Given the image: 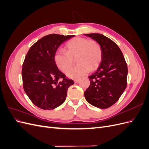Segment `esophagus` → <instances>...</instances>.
Masks as SVG:
<instances>
[{
  "label": "esophagus",
  "mask_w": 149,
  "mask_h": 149,
  "mask_svg": "<svg viewBox=\"0 0 149 149\" xmlns=\"http://www.w3.org/2000/svg\"><path fill=\"white\" fill-rule=\"evenodd\" d=\"M74 81L75 83H78L79 81V79H74Z\"/></svg>",
  "instance_id": "esophagus-1"
}]
</instances>
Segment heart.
<instances>
[{
	"label": "heart",
	"mask_w": 149,
	"mask_h": 149,
	"mask_svg": "<svg viewBox=\"0 0 149 149\" xmlns=\"http://www.w3.org/2000/svg\"><path fill=\"white\" fill-rule=\"evenodd\" d=\"M66 52L58 49L54 55V60L61 71L66 72L73 65L76 58L78 65L67 72L71 78H77L95 70L100 65L102 57L101 47L96 40L84 37H76L66 44Z\"/></svg>",
	"instance_id": "b5f03b06"
}]
</instances>
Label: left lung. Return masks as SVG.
I'll list each match as a JSON object with an SVG mask.
<instances>
[{
    "instance_id": "8db88e82",
    "label": "left lung",
    "mask_w": 149,
    "mask_h": 149,
    "mask_svg": "<svg viewBox=\"0 0 149 149\" xmlns=\"http://www.w3.org/2000/svg\"><path fill=\"white\" fill-rule=\"evenodd\" d=\"M85 35L100 45L102 57L96 71L88 77L90 85L84 96L91 105L106 109L119 100L127 87V65L120 49L112 40L100 33Z\"/></svg>"
}]
</instances>
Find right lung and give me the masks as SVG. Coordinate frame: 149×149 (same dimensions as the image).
<instances>
[{
    "label": "right lung",
    "mask_w": 149,
    "mask_h": 149,
    "mask_svg": "<svg viewBox=\"0 0 149 149\" xmlns=\"http://www.w3.org/2000/svg\"><path fill=\"white\" fill-rule=\"evenodd\" d=\"M74 35L49 34L30 47L22 70L24 91L38 107L51 110L62 104L72 79L58 70L54 55L60 45Z\"/></svg>",
    "instance_id": "right-lung-1"
}]
</instances>
